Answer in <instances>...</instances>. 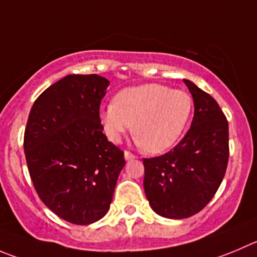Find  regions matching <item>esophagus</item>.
<instances>
[{"label": "esophagus", "mask_w": 257, "mask_h": 257, "mask_svg": "<svg viewBox=\"0 0 257 257\" xmlns=\"http://www.w3.org/2000/svg\"><path fill=\"white\" fill-rule=\"evenodd\" d=\"M124 158H125V161H131V160H134V158H136V156H134L133 153L125 151V152H124Z\"/></svg>", "instance_id": "34e87169"}]
</instances>
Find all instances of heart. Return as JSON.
<instances>
[{"label": "heart", "mask_w": 257, "mask_h": 257, "mask_svg": "<svg viewBox=\"0 0 257 257\" xmlns=\"http://www.w3.org/2000/svg\"><path fill=\"white\" fill-rule=\"evenodd\" d=\"M193 99L183 90L160 83H146L121 90L100 109V121L111 142H120L132 131L148 153H162L174 147L188 126Z\"/></svg>", "instance_id": "heart-1"}]
</instances>
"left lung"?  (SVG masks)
<instances>
[{
    "label": "left lung",
    "mask_w": 257,
    "mask_h": 257,
    "mask_svg": "<svg viewBox=\"0 0 257 257\" xmlns=\"http://www.w3.org/2000/svg\"><path fill=\"white\" fill-rule=\"evenodd\" d=\"M194 100L186 136L170 152L145 158L146 196L158 215L184 219L200 212L217 193L228 164V121L209 93L184 80Z\"/></svg>",
    "instance_id": "8db88e82"
}]
</instances>
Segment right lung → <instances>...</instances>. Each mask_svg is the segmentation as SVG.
<instances>
[{
    "instance_id": "add662e5",
    "label": "right lung",
    "mask_w": 257,
    "mask_h": 257,
    "mask_svg": "<svg viewBox=\"0 0 257 257\" xmlns=\"http://www.w3.org/2000/svg\"><path fill=\"white\" fill-rule=\"evenodd\" d=\"M109 81L68 74L35 100L24 136L26 164L42 201L62 219L86 226L107 213L124 153L109 142L100 104Z\"/></svg>"
}]
</instances>
